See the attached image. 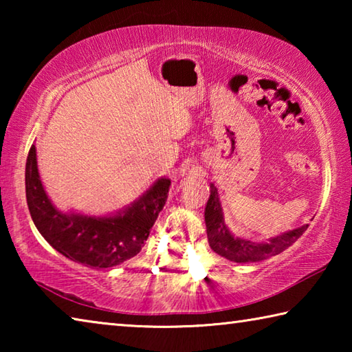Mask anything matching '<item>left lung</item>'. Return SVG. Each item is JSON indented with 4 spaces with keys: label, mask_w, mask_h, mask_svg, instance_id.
Returning a JSON list of instances; mask_svg holds the SVG:
<instances>
[{
    "label": "left lung",
    "mask_w": 352,
    "mask_h": 352,
    "mask_svg": "<svg viewBox=\"0 0 352 352\" xmlns=\"http://www.w3.org/2000/svg\"><path fill=\"white\" fill-rule=\"evenodd\" d=\"M205 222L208 242H210V247L214 252L226 259L242 262V264L243 262H259L279 254L285 248H289L292 243H295L296 239H300L309 226L305 225L301 228L292 230L289 233L272 239L269 243H254L241 239V237H234L223 223L222 208H220L217 189L214 184H211V195L205 208Z\"/></svg>",
    "instance_id": "8db88e82"
}]
</instances>
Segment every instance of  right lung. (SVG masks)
I'll return each instance as SVG.
<instances>
[{
    "mask_svg": "<svg viewBox=\"0 0 352 352\" xmlns=\"http://www.w3.org/2000/svg\"><path fill=\"white\" fill-rule=\"evenodd\" d=\"M170 180L162 178L124 212L113 217L63 214L47 199L37 169L35 146L26 162V200L40 234L65 258L91 269H109L133 258L168 200Z\"/></svg>",
    "mask_w": 352,
    "mask_h": 352,
    "instance_id": "right-lung-1",
    "label": "right lung"
}]
</instances>
